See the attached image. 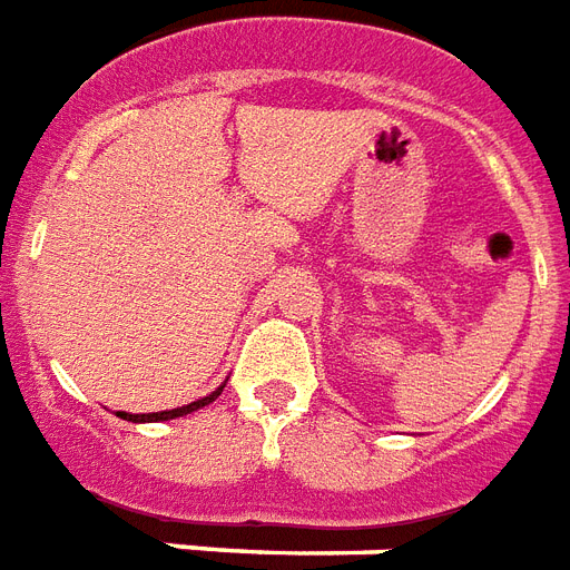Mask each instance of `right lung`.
I'll return each instance as SVG.
<instances>
[{"label":"right lung","mask_w":570,"mask_h":570,"mask_svg":"<svg viewBox=\"0 0 570 570\" xmlns=\"http://www.w3.org/2000/svg\"><path fill=\"white\" fill-rule=\"evenodd\" d=\"M223 392V386L217 392H210V395H205V399H199V402H189L184 404V407H171V411H159V414H124V411H117V416H124V420H129V423H159V420H175V416H184V414H193V411H199V407H205V404H210L217 395Z\"/></svg>","instance_id":"1"}]
</instances>
